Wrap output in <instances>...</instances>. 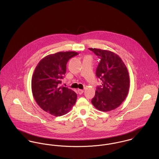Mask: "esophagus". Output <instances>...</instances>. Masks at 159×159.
<instances>
[{
	"mask_svg": "<svg viewBox=\"0 0 159 159\" xmlns=\"http://www.w3.org/2000/svg\"><path fill=\"white\" fill-rule=\"evenodd\" d=\"M78 93L79 94H82L83 92H84V90H83V89H78Z\"/></svg>",
	"mask_w": 159,
	"mask_h": 159,
	"instance_id": "esophagus-1",
	"label": "esophagus"
}]
</instances>
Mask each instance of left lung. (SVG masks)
Segmentation results:
<instances>
[{
    "instance_id": "left-lung-1",
    "label": "left lung",
    "mask_w": 159,
    "mask_h": 159,
    "mask_svg": "<svg viewBox=\"0 0 159 159\" xmlns=\"http://www.w3.org/2000/svg\"><path fill=\"white\" fill-rule=\"evenodd\" d=\"M100 58L96 75L102 81L91 102L95 108L107 112L119 107L130 87L129 71L121 58L109 50L89 48Z\"/></svg>"
}]
</instances>
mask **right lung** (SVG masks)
I'll return each instance as SVG.
<instances>
[{
	"instance_id": "add662e5",
	"label": "right lung",
	"mask_w": 159,
	"mask_h": 159,
	"mask_svg": "<svg viewBox=\"0 0 159 159\" xmlns=\"http://www.w3.org/2000/svg\"><path fill=\"white\" fill-rule=\"evenodd\" d=\"M79 54L75 51L58 52L43 58L32 77V92L39 106L46 112L61 116L68 113L75 105L77 95L66 87H60L66 73L68 60Z\"/></svg>"
}]
</instances>
